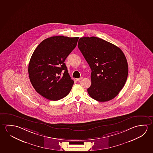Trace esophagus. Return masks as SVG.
<instances>
[{
  "label": "esophagus",
  "mask_w": 153,
  "mask_h": 153,
  "mask_svg": "<svg viewBox=\"0 0 153 153\" xmlns=\"http://www.w3.org/2000/svg\"><path fill=\"white\" fill-rule=\"evenodd\" d=\"M82 79H83V77L78 78L76 79V80H77V81H79V80H82Z\"/></svg>",
  "instance_id": "34e87169"
}]
</instances>
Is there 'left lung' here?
Masks as SVG:
<instances>
[{
    "label": "left lung",
    "mask_w": 153,
    "mask_h": 153,
    "mask_svg": "<svg viewBox=\"0 0 153 153\" xmlns=\"http://www.w3.org/2000/svg\"><path fill=\"white\" fill-rule=\"evenodd\" d=\"M78 47L92 70L88 94L100 102L114 99L128 77V62L122 51L96 37L80 38Z\"/></svg>",
    "instance_id": "8db88e82"
}]
</instances>
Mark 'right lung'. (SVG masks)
Masks as SVG:
<instances>
[{"mask_svg": "<svg viewBox=\"0 0 153 153\" xmlns=\"http://www.w3.org/2000/svg\"><path fill=\"white\" fill-rule=\"evenodd\" d=\"M79 37L53 36L42 41L33 53L28 66L30 82L36 92L50 100L65 98L74 84L65 63ZM64 71L63 76L62 71Z\"/></svg>", "mask_w": 153, "mask_h": 153, "instance_id": "right-lung-1", "label": "right lung"}]
</instances>
